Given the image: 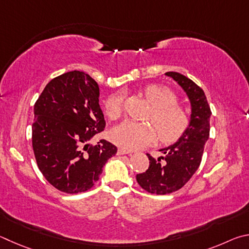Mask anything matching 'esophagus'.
<instances>
[{"mask_svg":"<svg viewBox=\"0 0 249 249\" xmlns=\"http://www.w3.org/2000/svg\"><path fill=\"white\" fill-rule=\"evenodd\" d=\"M131 153V152H129V151H125V150H124V149H118V152H117V154L118 155H124V154H130Z\"/></svg>","mask_w":249,"mask_h":249,"instance_id":"34e87169","label":"esophagus"}]
</instances>
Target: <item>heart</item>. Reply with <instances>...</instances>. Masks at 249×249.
<instances>
[{
	"label": "heart",
	"instance_id": "b5f03b06",
	"mask_svg": "<svg viewBox=\"0 0 249 249\" xmlns=\"http://www.w3.org/2000/svg\"><path fill=\"white\" fill-rule=\"evenodd\" d=\"M145 98L153 106L150 122H136L125 120L113 128L110 132L111 141L121 149L133 151L142 149L154 142L158 136L164 143H174L179 140L189 125L187 112L177 104V96L168 87L152 84L143 89ZM124 94L117 93L107 98L105 103L106 112L110 119H118L124 108ZM158 130L156 131L155 128Z\"/></svg>",
	"mask_w": 249,
	"mask_h": 249
}]
</instances>
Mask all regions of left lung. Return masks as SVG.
Instances as JSON below:
<instances>
[{
    "label": "left lung",
    "mask_w": 249,
    "mask_h": 249,
    "mask_svg": "<svg viewBox=\"0 0 249 249\" xmlns=\"http://www.w3.org/2000/svg\"><path fill=\"white\" fill-rule=\"evenodd\" d=\"M165 75L172 77L185 90L191 105V115L184 136L174 144L160 149L163 155L159 159L146 154L149 169L137 175L138 184L155 195L172 194L188 182L200 166L210 133L211 109L201 87L180 73L166 72Z\"/></svg>",
    "instance_id": "1"
}]
</instances>
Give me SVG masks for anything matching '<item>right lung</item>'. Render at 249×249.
<instances>
[{
	"label": "right lung",
	"instance_id": "1",
	"mask_svg": "<svg viewBox=\"0 0 249 249\" xmlns=\"http://www.w3.org/2000/svg\"><path fill=\"white\" fill-rule=\"evenodd\" d=\"M34 115L33 149L43 177L65 194L90 189L117 153L106 140L89 143L106 125L97 83L81 71L54 77L37 99Z\"/></svg>",
	"mask_w": 249,
	"mask_h": 249
}]
</instances>
